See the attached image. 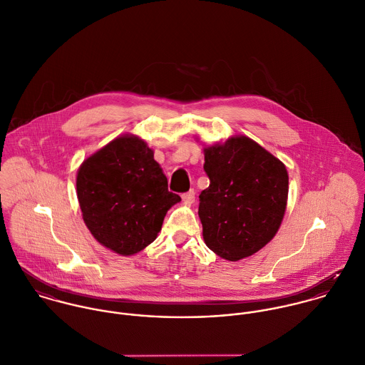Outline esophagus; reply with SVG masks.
I'll list each match as a JSON object with an SVG mask.
<instances>
[{
    "label": "esophagus",
    "instance_id": "34e87169",
    "mask_svg": "<svg viewBox=\"0 0 365 365\" xmlns=\"http://www.w3.org/2000/svg\"><path fill=\"white\" fill-rule=\"evenodd\" d=\"M182 199H183V202H186V203H193V202H195V190L192 189V190L183 193V195H182Z\"/></svg>",
    "mask_w": 365,
    "mask_h": 365
}]
</instances>
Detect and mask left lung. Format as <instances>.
I'll list each match as a JSON object with an SVG mask.
<instances>
[{
    "instance_id": "1",
    "label": "left lung",
    "mask_w": 365,
    "mask_h": 365,
    "mask_svg": "<svg viewBox=\"0 0 365 365\" xmlns=\"http://www.w3.org/2000/svg\"><path fill=\"white\" fill-rule=\"evenodd\" d=\"M210 185L199 199L206 245L227 261H240L265 247L285 216L287 166L245 135L205 146Z\"/></svg>"
}]
</instances>
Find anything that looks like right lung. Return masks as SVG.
I'll return each instance as SVG.
<instances>
[{"label":"right lung","mask_w":365,"mask_h":365,"mask_svg":"<svg viewBox=\"0 0 365 365\" xmlns=\"http://www.w3.org/2000/svg\"><path fill=\"white\" fill-rule=\"evenodd\" d=\"M76 190L93 237L123 257L148 247L158 237L168 210L180 202L168 190L153 150L133 134L114 138L84 159Z\"/></svg>","instance_id":"right-lung-1"}]
</instances>
